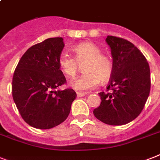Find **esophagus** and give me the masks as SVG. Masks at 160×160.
Listing matches in <instances>:
<instances>
[{
  "label": "esophagus",
  "instance_id": "esophagus-1",
  "mask_svg": "<svg viewBox=\"0 0 160 160\" xmlns=\"http://www.w3.org/2000/svg\"><path fill=\"white\" fill-rule=\"evenodd\" d=\"M76 94H77L78 98H81V97H84V96L85 95V93H80V92H78Z\"/></svg>",
  "mask_w": 160,
  "mask_h": 160
}]
</instances>
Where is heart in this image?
I'll return each mask as SVG.
<instances>
[{"label": "heart", "instance_id": "heart-1", "mask_svg": "<svg viewBox=\"0 0 160 160\" xmlns=\"http://www.w3.org/2000/svg\"><path fill=\"white\" fill-rule=\"evenodd\" d=\"M75 58L66 52H62L58 58V65L62 72L74 77L82 66V76L71 80L70 84L77 91L85 92L97 86L99 81L109 80L112 74L113 66L111 58L102 54V50L94 43L89 42L76 45L73 49Z\"/></svg>", "mask_w": 160, "mask_h": 160}]
</instances>
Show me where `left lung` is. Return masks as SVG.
<instances>
[{
    "mask_svg": "<svg viewBox=\"0 0 160 160\" xmlns=\"http://www.w3.org/2000/svg\"><path fill=\"white\" fill-rule=\"evenodd\" d=\"M106 42L113 66L107 88L111 92L98 93L101 103L93 115L108 125H125L139 116L149 97L150 67L141 51L129 41L108 36Z\"/></svg>",
    "mask_w": 160,
    "mask_h": 160,
    "instance_id": "8db88e82",
    "label": "left lung"
}]
</instances>
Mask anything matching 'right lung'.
<instances>
[{"label":"right lung","mask_w":160,"mask_h":160,"mask_svg":"<svg viewBox=\"0 0 160 160\" xmlns=\"http://www.w3.org/2000/svg\"><path fill=\"white\" fill-rule=\"evenodd\" d=\"M65 44L51 38L26 51L12 80L14 102L26 122L38 129H50L63 122L76 98L72 89L58 88L66 83L58 58Z\"/></svg>","instance_id":"add662e5"}]
</instances>
